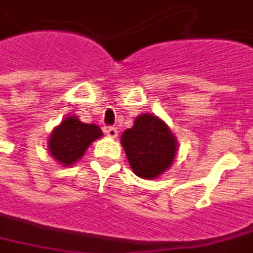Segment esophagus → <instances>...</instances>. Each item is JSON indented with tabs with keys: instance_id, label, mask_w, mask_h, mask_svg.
<instances>
[{
	"instance_id": "34e87169",
	"label": "esophagus",
	"mask_w": 253,
	"mask_h": 253,
	"mask_svg": "<svg viewBox=\"0 0 253 253\" xmlns=\"http://www.w3.org/2000/svg\"><path fill=\"white\" fill-rule=\"evenodd\" d=\"M106 133L107 136H110V138H117L118 136V129L115 126H107Z\"/></svg>"
}]
</instances>
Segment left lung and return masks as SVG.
Returning <instances> with one entry per match:
<instances>
[{
    "instance_id": "left-lung-1",
    "label": "left lung",
    "mask_w": 253,
    "mask_h": 253,
    "mask_svg": "<svg viewBox=\"0 0 253 253\" xmlns=\"http://www.w3.org/2000/svg\"><path fill=\"white\" fill-rule=\"evenodd\" d=\"M133 172L142 178H156L171 166L177 142L169 126L152 114H142L121 136Z\"/></svg>"
}]
</instances>
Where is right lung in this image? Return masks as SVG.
<instances>
[{"label":"right lung","instance_id":"obj_1","mask_svg":"<svg viewBox=\"0 0 253 253\" xmlns=\"http://www.w3.org/2000/svg\"><path fill=\"white\" fill-rule=\"evenodd\" d=\"M103 132L94 124L81 123L76 117H68L52 130L48 140V150L59 163L71 166L79 160L93 140Z\"/></svg>","mask_w":253,"mask_h":253}]
</instances>
